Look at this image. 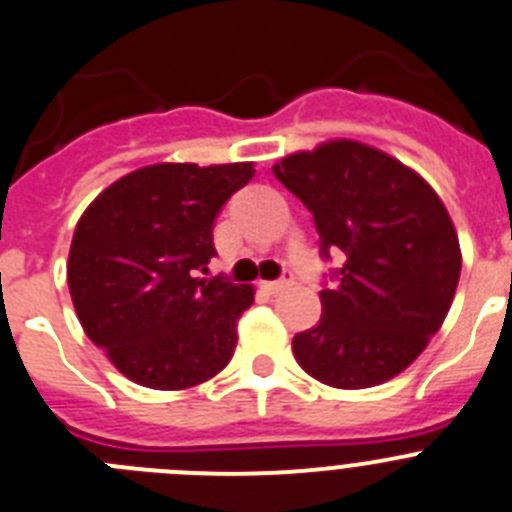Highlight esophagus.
Instances as JSON below:
<instances>
[{
  "instance_id": "1",
  "label": "esophagus",
  "mask_w": 512,
  "mask_h": 512,
  "mask_svg": "<svg viewBox=\"0 0 512 512\" xmlns=\"http://www.w3.org/2000/svg\"><path fill=\"white\" fill-rule=\"evenodd\" d=\"M295 284V277H292V271H287L282 279H274V282H264L261 287L269 292V295H279V292H284V289H289Z\"/></svg>"
}]
</instances>
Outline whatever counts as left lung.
Wrapping results in <instances>:
<instances>
[{"label": "left lung", "mask_w": 512, "mask_h": 512, "mask_svg": "<svg viewBox=\"0 0 512 512\" xmlns=\"http://www.w3.org/2000/svg\"><path fill=\"white\" fill-rule=\"evenodd\" d=\"M274 176L312 212L323 277V318L292 351L310 377L341 390L374 387L408 369L441 328L461 253L449 212L397 158L356 140L292 153Z\"/></svg>", "instance_id": "obj_1"}]
</instances>
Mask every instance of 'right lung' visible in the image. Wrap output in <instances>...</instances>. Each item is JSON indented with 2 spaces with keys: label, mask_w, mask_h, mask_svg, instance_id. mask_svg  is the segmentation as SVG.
Wrapping results in <instances>:
<instances>
[{
  "label": "right lung",
  "mask_w": 512,
  "mask_h": 512,
  "mask_svg": "<svg viewBox=\"0 0 512 512\" xmlns=\"http://www.w3.org/2000/svg\"><path fill=\"white\" fill-rule=\"evenodd\" d=\"M251 176V164L146 166L81 215L69 253L71 300L94 346L133 382L184 390L233 356L253 289L202 274L217 253V215Z\"/></svg>",
  "instance_id": "right-lung-1"
}]
</instances>
